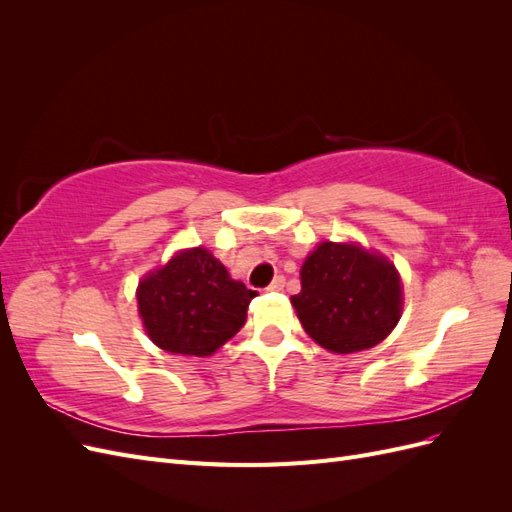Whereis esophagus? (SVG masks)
I'll list each match as a JSON object with an SVG mask.
<instances>
[{
  "label": "esophagus",
  "mask_w": 512,
  "mask_h": 512,
  "mask_svg": "<svg viewBox=\"0 0 512 512\" xmlns=\"http://www.w3.org/2000/svg\"><path fill=\"white\" fill-rule=\"evenodd\" d=\"M284 284H286V277L284 275H277L275 280L267 286V290H273V292H277V290H282L284 288Z\"/></svg>",
  "instance_id": "obj_1"
}]
</instances>
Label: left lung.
<instances>
[{
	"label": "left lung",
	"instance_id": "8db88e82",
	"mask_svg": "<svg viewBox=\"0 0 512 512\" xmlns=\"http://www.w3.org/2000/svg\"><path fill=\"white\" fill-rule=\"evenodd\" d=\"M290 301L314 342L350 354L374 348L395 329L401 284L382 256L324 241L303 262L301 292Z\"/></svg>",
	"mask_w": 512,
	"mask_h": 512
}]
</instances>
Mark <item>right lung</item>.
<instances>
[{
  "instance_id": "add662e5",
  "label": "right lung",
  "mask_w": 512,
  "mask_h": 512,
  "mask_svg": "<svg viewBox=\"0 0 512 512\" xmlns=\"http://www.w3.org/2000/svg\"><path fill=\"white\" fill-rule=\"evenodd\" d=\"M136 297L153 344L166 352L207 356L243 327L256 290L230 280L220 260L194 247L147 275Z\"/></svg>"
}]
</instances>
